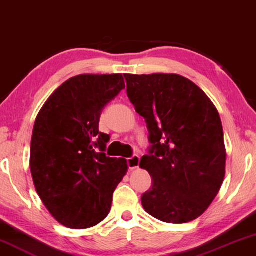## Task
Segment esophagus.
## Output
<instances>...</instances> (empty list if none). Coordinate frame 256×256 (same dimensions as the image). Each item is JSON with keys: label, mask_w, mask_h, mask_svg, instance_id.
Returning <instances> with one entry per match:
<instances>
[{"label": "esophagus", "mask_w": 256, "mask_h": 256, "mask_svg": "<svg viewBox=\"0 0 256 256\" xmlns=\"http://www.w3.org/2000/svg\"><path fill=\"white\" fill-rule=\"evenodd\" d=\"M127 163H128V166L130 170H134V169H138V166H140V157L138 155L130 157V158L127 160Z\"/></svg>", "instance_id": "1"}]
</instances>
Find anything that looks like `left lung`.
Masks as SVG:
<instances>
[{
	"instance_id": "1",
	"label": "left lung",
	"mask_w": 256,
	"mask_h": 256,
	"mask_svg": "<svg viewBox=\"0 0 256 256\" xmlns=\"http://www.w3.org/2000/svg\"><path fill=\"white\" fill-rule=\"evenodd\" d=\"M124 78L152 144L140 162L152 177V188L142 196L143 208L164 222H192L208 208L225 177L218 110L200 87L180 74L126 73Z\"/></svg>"
}]
</instances>
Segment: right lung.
<instances>
[{
  "label": "right lung",
  "instance_id": "1",
  "mask_svg": "<svg viewBox=\"0 0 256 256\" xmlns=\"http://www.w3.org/2000/svg\"><path fill=\"white\" fill-rule=\"evenodd\" d=\"M121 73L79 74L62 84L34 121L30 170L45 208L62 226L90 228L108 216L113 192L128 171L107 157L99 132L104 107L124 88Z\"/></svg>",
  "mask_w": 256,
  "mask_h": 256
}]
</instances>
